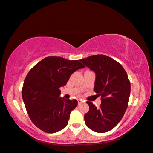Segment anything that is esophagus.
Returning a JSON list of instances; mask_svg holds the SVG:
<instances>
[{"label": "esophagus", "mask_w": 153, "mask_h": 153, "mask_svg": "<svg viewBox=\"0 0 153 153\" xmlns=\"http://www.w3.org/2000/svg\"><path fill=\"white\" fill-rule=\"evenodd\" d=\"M83 101L81 99H79L78 100V103H79V104H81V103H83Z\"/></svg>", "instance_id": "34e87169"}]
</instances>
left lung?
<instances>
[{"label":"left lung","instance_id":"8db88e82","mask_svg":"<svg viewBox=\"0 0 153 153\" xmlns=\"http://www.w3.org/2000/svg\"><path fill=\"white\" fill-rule=\"evenodd\" d=\"M80 61L95 73L94 91L101 96L100 107L86 102L89 111L84 115L85 123L94 131L106 132L118 124L128 106V76L123 66L107 56H91Z\"/></svg>","mask_w":153,"mask_h":153}]
</instances>
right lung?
I'll return each mask as SVG.
<instances>
[{
	"instance_id": "right-lung-1",
	"label": "right lung",
	"mask_w": 153,
	"mask_h": 153,
	"mask_svg": "<svg viewBox=\"0 0 153 153\" xmlns=\"http://www.w3.org/2000/svg\"><path fill=\"white\" fill-rule=\"evenodd\" d=\"M84 68L78 60L49 56L35 65L25 79L22 98L30 120L45 132L65 128L76 100L60 97V88L66 85L72 73Z\"/></svg>"
}]
</instances>
